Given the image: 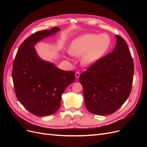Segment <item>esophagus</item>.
Segmentation results:
<instances>
[{
  "instance_id": "1",
  "label": "esophagus",
  "mask_w": 147,
  "mask_h": 147,
  "mask_svg": "<svg viewBox=\"0 0 147 147\" xmlns=\"http://www.w3.org/2000/svg\"><path fill=\"white\" fill-rule=\"evenodd\" d=\"M80 74L79 72H77L75 73V77H76V78H78L80 77Z\"/></svg>"
}]
</instances>
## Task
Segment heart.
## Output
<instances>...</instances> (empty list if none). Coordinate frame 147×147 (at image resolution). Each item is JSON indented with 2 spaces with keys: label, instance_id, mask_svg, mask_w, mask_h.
Segmentation results:
<instances>
[{
  "label": "heart",
  "instance_id": "heart-1",
  "mask_svg": "<svg viewBox=\"0 0 147 147\" xmlns=\"http://www.w3.org/2000/svg\"><path fill=\"white\" fill-rule=\"evenodd\" d=\"M111 38L107 34H86L75 38L70 45L74 55H82V63L91 65L98 61L109 50Z\"/></svg>",
  "mask_w": 147,
  "mask_h": 147
}]
</instances>
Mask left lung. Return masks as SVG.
Here are the masks:
<instances>
[{
    "instance_id": "8db88e82",
    "label": "left lung",
    "mask_w": 147,
    "mask_h": 147,
    "mask_svg": "<svg viewBox=\"0 0 147 147\" xmlns=\"http://www.w3.org/2000/svg\"><path fill=\"white\" fill-rule=\"evenodd\" d=\"M113 52L92 64L79 77L89 112L110 115L126 102L131 91L134 66L126 41L116 35Z\"/></svg>"
}]
</instances>
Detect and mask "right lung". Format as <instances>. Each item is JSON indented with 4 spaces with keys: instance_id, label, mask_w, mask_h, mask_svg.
Masks as SVG:
<instances>
[{
    "instance_id": "add662e5",
    "label": "right lung",
    "mask_w": 147,
    "mask_h": 147,
    "mask_svg": "<svg viewBox=\"0 0 147 147\" xmlns=\"http://www.w3.org/2000/svg\"><path fill=\"white\" fill-rule=\"evenodd\" d=\"M60 29L35 32L21 44L13 61L12 78L18 100L38 117L51 115L59 109L61 96L75 80L73 71L63 70L41 59L34 45Z\"/></svg>"
}]
</instances>
